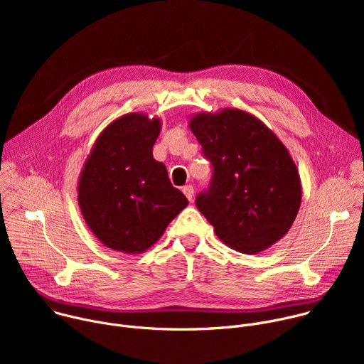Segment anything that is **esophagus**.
<instances>
[{"instance_id": "esophagus-1", "label": "esophagus", "mask_w": 364, "mask_h": 364, "mask_svg": "<svg viewBox=\"0 0 364 364\" xmlns=\"http://www.w3.org/2000/svg\"><path fill=\"white\" fill-rule=\"evenodd\" d=\"M183 193H184V196L191 201L193 200V197H194V188H193V186H184L183 187Z\"/></svg>"}]
</instances>
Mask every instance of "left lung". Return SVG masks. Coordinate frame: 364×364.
<instances>
[{"label":"left lung","mask_w":364,"mask_h":364,"mask_svg":"<svg viewBox=\"0 0 364 364\" xmlns=\"http://www.w3.org/2000/svg\"><path fill=\"white\" fill-rule=\"evenodd\" d=\"M188 127L213 166L197 209L218 237L242 253H259L291 229L301 204V180L279 138L256 117L233 108L200 112Z\"/></svg>","instance_id":"1"}]
</instances>
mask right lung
I'll use <instances>...</instances> for the list:
<instances>
[{"label":"right lung","instance_id":"right-lung-1","mask_svg":"<svg viewBox=\"0 0 364 364\" xmlns=\"http://www.w3.org/2000/svg\"><path fill=\"white\" fill-rule=\"evenodd\" d=\"M160 131L159 118L127 114L100 132L85 161L79 207L107 247L128 255L145 252L188 204L170 183L166 166L152 157Z\"/></svg>","mask_w":364,"mask_h":364}]
</instances>
